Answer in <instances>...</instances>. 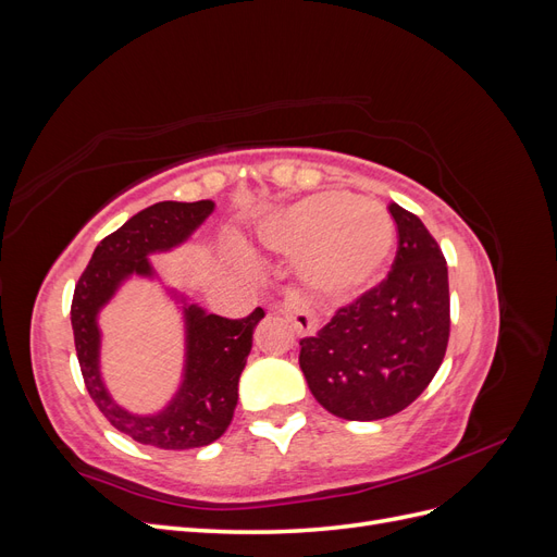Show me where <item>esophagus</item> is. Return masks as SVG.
<instances>
[{
	"mask_svg": "<svg viewBox=\"0 0 557 557\" xmlns=\"http://www.w3.org/2000/svg\"><path fill=\"white\" fill-rule=\"evenodd\" d=\"M278 313H283L285 318L293 320V325L297 330V334H313L318 327V318L315 313L309 309V305L301 299L295 290L285 293V297L274 307Z\"/></svg>",
	"mask_w": 557,
	"mask_h": 557,
	"instance_id": "obj_1",
	"label": "esophagus"
}]
</instances>
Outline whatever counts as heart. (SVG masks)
I'll return each instance as SVG.
<instances>
[{
  "label": "heart",
  "mask_w": 557,
  "mask_h": 557,
  "mask_svg": "<svg viewBox=\"0 0 557 557\" xmlns=\"http://www.w3.org/2000/svg\"><path fill=\"white\" fill-rule=\"evenodd\" d=\"M269 246L299 256L305 278L330 297L362 293L381 274L395 244V225L374 201L346 193L299 199L267 225Z\"/></svg>",
  "instance_id": "heart-1"
}]
</instances>
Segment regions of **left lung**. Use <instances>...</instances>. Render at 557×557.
I'll list each match as a JSON object with an SVG mask.
<instances>
[{
    "label": "left lung",
    "mask_w": 557,
    "mask_h": 557,
    "mask_svg": "<svg viewBox=\"0 0 557 557\" xmlns=\"http://www.w3.org/2000/svg\"><path fill=\"white\" fill-rule=\"evenodd\" d=\"M397 252L387 276L299 342V367L323 407L346 420L395 416L442 367L450 334L446 258L420 218L395 201Z\"/></svg>",
    "instance_id": "8db88e82"
}]
</instances>
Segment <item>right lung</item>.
<instances>
[{
  "instance_id": "right-lung-1",
  "label": "right lung",
  "mask_w": 557,
  "mask_h": 557,
  "mask_svg": "<svg viewBox=\"0 0 557 557\" xmlns=\"http://www.w3.org/2000/svg\"><path fill=\"white\" fill-rule=\"evenodd\" d=\"M211 211L213 201L209 199L158 201L132 215L123 227L97 244L74 290V344L88 393L115 430L146 446L164 450L199 448L215 442L227 430L239 399V376L252 346V330L264 318V311L258 307L250 315L232 320L205 313L195 305L185 309V325H188L185 379L170 407L156 416L127 413L109 397L99 376L97 311L129 274H153L146 260L148 252L166 250L185 242Z\"/></svg>"
}]
</instances>
